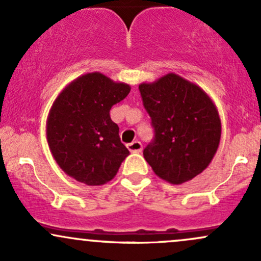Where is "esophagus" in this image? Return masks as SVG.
<instances>
[{"mask_svg":"<svg viewBox=\"0 0 261 261\" xmlns=\"http://www.w3.org/2000/svg\"><path fill=\"white\" fill-rule=\"evenodd\" d=\"M127 148L129 149V152H132V153H141L142 149H143V145H142L141 142L134 141V142L129 143V144L127 145Z\"/></svg>","mask_w":261,"mask_h":261,"instance_id":"esophagus-1","label":"esophagus"}]
</instances>
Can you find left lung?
Returning a JSON list of instances; mask_svg holds the SVG:
<instances>
[{"label":"left lung","instance_id":"8db88e82","mask_svg":"<svg viewBox=\"0 0 261 261\" xmlns=\"http://www.w3.org/2000/svg\"><path fill=\"white\" fill-rule=\"evenodd\" d=\"M152 119L153 141L143 155L156 175L181 184L200 174L217 153L221 123L217 107L200 87L168 73L139 85Z\"/></svg>","mask_w":261,"mask_h":261}]
</instances>
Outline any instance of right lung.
I'll list each match as a JSON object with an SVG mask.
<instances>
[{
  "label": "right lung",
  "instance_id": "1",
  "mask_svg": "<svg viewBox=\"0 0 261 261\" xmlns=\"http://www.w3.org/2000/svg\"><path fill=\"white\" fill-rule=\"evenodd\" d=\"M130 92L99 72L81 75L56 98L47 119V142L61 169L87 186L112 180L129 150L109 111Z\"/></svg>",
  "mask_w": 261,
  "mask_h": 261
}]
</instances>
